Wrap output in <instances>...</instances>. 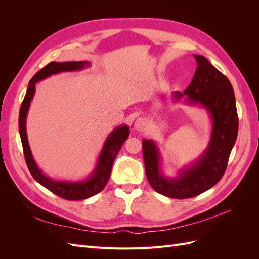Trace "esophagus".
<instances>
[{"label": "esophagus", "instance_id": "obj_1", "mask_svg": "<svg viewBox=\"0 0 259 259\" xmlns=\"http://www.w3.org/2000/svg\"><path fill=\"white\" fill-rule=\"evenodd\" d=\"M146 127H147V122H146L145 119H138V120L135 122V128H136L137 131L143 132V131L146 130Z\"/></svg>", "mask_w": 259, "mask_h": 259}]
</instances>
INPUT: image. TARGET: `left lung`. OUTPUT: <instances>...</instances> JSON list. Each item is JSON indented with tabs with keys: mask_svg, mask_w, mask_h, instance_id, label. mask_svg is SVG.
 <instances>
[{
	"mask_svg": "<svg viewBox=\"0 0 259 259\" xmlns=\"http://www.w3.org/2000/svg\"><path fill=\"white\" fill-rule=\"evenodd\" d=\"M198 67L189 86L175 92L174 99L204 107L213 120L210 140L201 158L177 178H166L160 171V152L151 139H143V155L148 182L165 197L188 199L208 190L223 177L238 136L239 119L236 97L230 81L200 55H194Z\"/></svg>",
	"mask_w": 259,
	"mask_h": 259,
	"instance_id": "8db88e82",
	"label": "left lung"
}]
</instances>
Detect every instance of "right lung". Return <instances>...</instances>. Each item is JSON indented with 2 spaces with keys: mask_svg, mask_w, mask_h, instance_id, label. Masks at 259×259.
<instances>
[{
  "mask_svg": "<svg viewBox=\"0 0 259 259\" xmlns=\"http://www.w3.org/2000/svg\"><path fill=\"white\" fill-rule=\"evenodd\" d=\"M90 62L86 61H66V62H56L52 61L48 66H45L40 71H37L32 79L30 80L26 96L20 107L19 111V134L21 138V144L23 149V154L27 166L30 170L31 175L36 180L38 184H41L46 189H49L58 197L66 200H84L93 195L97 194L106 187L109 177L111 174L112 164L116 154L119 153L122 145L130 135V130L126 125L116 127L110 135L106 139V143L101 150L96 168L94 169L92 175L83 182L77 183H68V182H58L53 180L50 177L44 175L42 170L37 167L36 163L31 153L28 136L26 131V119L27 113L30 107V103L32 100L35 93V84L45 77L51 76L52 74H56L59 72L66 71H76L85 67H88Z\"/></svg>",
  "mask_w": 259,
  "mask_h": 259,
  "instance_id": "add662e5",
  "label": "right lung"
}]
</instances>
